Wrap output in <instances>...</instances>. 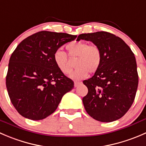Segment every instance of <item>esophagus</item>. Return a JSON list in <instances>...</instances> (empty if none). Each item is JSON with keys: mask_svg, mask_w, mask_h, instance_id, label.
I'll return each mask as SVG.
<instances>
[{"mask_svg": "<svg viewBox=\"0 0 146 146\" xmlns=\"http://www.w3.org/2000/svg\"><path fill=\"white\" fill-rule=\"evenodd\" d=\"M80 83H81V82H80L75 81V82H74V86H75V87H78L79 85H80Z\"/></svg>", "mask_w": 146, "mask_h": 146, "instance_id": "34e87169", "label": "esophagus"}]
</instances>
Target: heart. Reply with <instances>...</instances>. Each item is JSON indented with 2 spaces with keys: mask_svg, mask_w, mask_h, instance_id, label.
I'll list each match as a JSON object with an SVG mask.
<instances>
[{
  "mask_svg": "<svg viewBox=\"0 0 146 146\" xmlns=\"http://www.w3.org/2000/svg\"><path fill=\"white\" fill-rule=\"evenodd\" d=\"M66 48L71 59L77 60L76 61L77 68L70 75L72 78L76 80L83 79L88 76V73H95L100 67L102 54L100 48L98 45L74 41L67 44ZM69 57L68 54L61 49H58L54 52V62L64 74H68L73 70V64Z\"/></svg>",
  "mask_w": 146,
  "mask_h": 146,
  "instance_id": "obj_1",
  "label": "heart"
}]
</instances>
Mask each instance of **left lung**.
Wrapping results in <instances>:
<instances>
[{
    "instance_id": "8db88e82",
    "label": "left lung",
    "mask_w": 146,
    "mask_h": 146,
    "mask_svg": "<svg viewBox=\"0 0 146 146\" xmlns=\"http://www.w3.org/2000/svg\"><path fill=\"white\" fill-rule=\"evenodd\" d=\"M80 39L98 45L102 54L100 68L83 81L88 89L82 98L87 113L102 122L121 118L131 107L138 88L134 54L120 37L110 32L81 34L77 41Z\"/></svg>"
}]
</instances>
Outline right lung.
<instances>
[{
    "mask_svg": "<svg viewBox=\"0 0 146 146\" xmlns=\"http://www.w3.org/2000/svg\"><path fill=\"white\" fill-rule=\"evenodd\" d=\"M76 35L41 31L22 41L10 56L6 88L17 112L31 120L54 113L74 82L56 65L54 54Z\"/></svg>",
    "mask_w": 146,
    "mask_h": 146,
    "instance_id": "obj_1",
    "label": "right lung"
}]
</instances>
